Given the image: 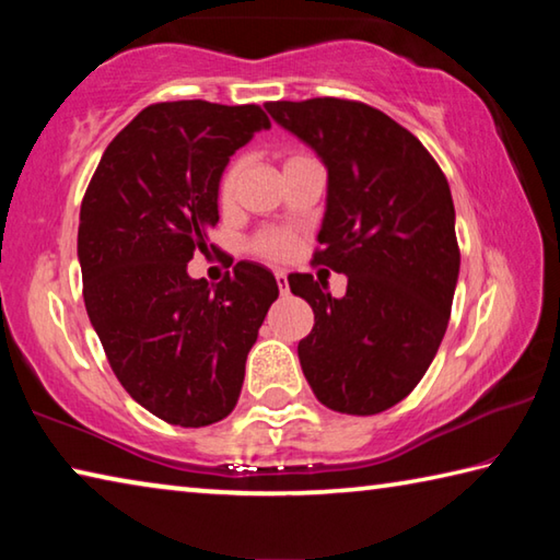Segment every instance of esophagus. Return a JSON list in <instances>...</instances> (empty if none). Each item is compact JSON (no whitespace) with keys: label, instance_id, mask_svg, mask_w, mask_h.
<instances>
[{"label":"esophagus","instance_id":"1","mask_svg":"<svg viewBox=\"0 0 560 560\" xmlns=\"http://www.w3.org/2000/svg\"><path fill=\"white\" fill-rule=\"evenodd\" d=\"M273 277H277V283H279V291H281V293H287V291H289V279H287V271H281V269H277V271H273Z\"/></svg>","mask_w":560,"mask_h":560}]
</instances>
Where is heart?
<instances>
[{"mask_svg":"<svg viewBox=\"0 0 560 560\" xmlns=\"http://www.w3.org/2000/svg\"><path fill=\"white\" fill-rule=\"evenodd\" d=\"M236 179H240V163H234L230 170H226L224 177H222V185H220V197L222 202H230L234 197V189H236ZM254 249L264 257H271V259H283L289 257V252L293 249V240L289 234L283 232H267L261 234L257 242H254Z\"/></svg>","mask_w":560,"mask_h":560,"instance_id":"obj_1","label":"heart"}]
</instances>
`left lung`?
I'll list each match as a JSON object with an SVG mask.
<instances>
[{
	"instance_id": "8db88e82",
	"label": "left lung",
	"mask_w": 560,
	"mask_h": 560,
	"mask_svg": "<svg viewBox=\"0 0 560 560\" xmlns=\"http://www.w3.org/2000/svg\"><path fill=\"white\" fill-rule=\"evenodd\" d=\"M267 110L328 170L314 261L348 277L340 299L311 273L289 277L314 308L301 371L330 410L377 415L415 390L447 330L459 277L447 177L410 130L365 103L273 101Z\"/></svg>"
}]
</instances>
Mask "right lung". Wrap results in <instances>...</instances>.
Returning <instances> with one entry per match:
<instances>
[{
	"label": "right lung",
	"mask_w": 560,
	"mask_h": 560,
	"mask_svg": "<svg viewBox=\"0 0 560 560\" xmlns=\"http://www.w3.org/2000/svg\"><path fill=\"white\" fill-rule=\"evenodd\" d=\"M259 106L207 101L140 110L103 153L81 205L83 301L113 373L148 412L205 428L234 410L244 363L279 296L273 273L236 261L220 283L187 273L210 254L220 179Z\"/></svg>",
	"instance_id": "obj_1"
}]
</instances>
